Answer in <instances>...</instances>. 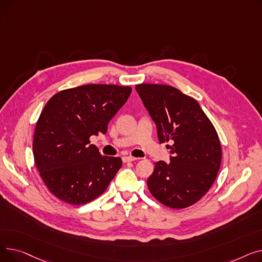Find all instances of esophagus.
I'll use <instances>...</instances> for the list:
<instances>
[{"label": "esophagus", "mask_w": 262, "mask_h": 262, "mask_svg": "<svg viewBox=\"0 0 262 262\" xmlns=\"http://www.w3.org/2000/svg\"><path fill=\"white\" fill-rule=\"evenodd\" d=\"M122 159H123V162H130V161L137 160V158H135L133 156H124Z\"/></svg>", "instance_id": "1"}]
</instances>
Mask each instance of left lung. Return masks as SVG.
I'll use <instances>...</instances> for the list:
<instances>
[{
    "label": "left lung",
    "mask_w": 262,
    "mask_h": 262,
    "mask_svg": "<svg viewBox=\"0 0 262 262\" xmlns=\"http://www.w3.org/2000/svg\"><path fill=\"white\" fill-rule=\"evenodd\" d=\"M136 91L157 126L160 143L170 142V162H155L147 187L161 204L175 209L200 201L214 183L222 149L217 133L200 104L168 85L139 84Z\"/></svg>",
    "instance_id": "1"
}]
</instances>
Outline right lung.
<instances>
[{
  "label": "right lung",
  "instance_id": "obj_1",
  "mask_svg": "<svg viewBox=\"0 0 262 262\" xmlns=\"http://www.w3.org/2000/svg\"><path fill=\"white\" fill-rule=\"evenodd\" d=\"M130 93V87L90 84L59 91L48 101L36 124L33 153L52 194L82 205L104 193L122 159L101 155L90 137L106 134Z\"/></svg>",
  "mask_w": 262,
  "mask_h": 262
}]
</instances>
